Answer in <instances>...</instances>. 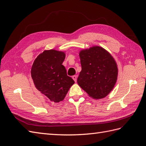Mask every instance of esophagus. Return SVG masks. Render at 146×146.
I'll list each match as a JSON object with an SVG mask.
<instances>
[{
    "label": "esophagus",
    "instance_id": "esophagus-1",
    "mask_svg": "<svg viewBox=\"0 0 146 146\" xmlns=\"http://www.w3.org/2000/svg\"><path fill=\"white\" fill-rule=\"evenodd\" d=\"M72 78L73 79V80L75 81V82H76V79H77V76L76 75H74L72 76Z\"/></svg>",
    "mask_w": 146,
    "mask_h": 146
}]
</instances>
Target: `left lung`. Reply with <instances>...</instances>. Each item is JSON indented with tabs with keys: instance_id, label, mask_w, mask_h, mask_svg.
<instances>
[{
	"instance_id": "1",
	"label": "left lung",
	"mask_w": 146,
	"mask_h": 146,
	"mask_svg": "<svg viewBox=\"0 0 146 146\" xmlns=\"http://www.w3.org/2000/svg\"><path fill=\"white\" fill-rule=\"evenodd\" d=\"M79 56L81 71L78 84L90 97L103 99L111 93L116 83V62L110 53L100 46L81 50Z\"/></svg>"
}]
</instances>
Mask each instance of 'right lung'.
Here are the masks:
<instances>
[{
  "label": "right lung",
  "mask_w": 146,
  "mask_h": 146,
  "mask_svg": "<svg viewBox=\"0 0 146 146\" xmlns=\"http://www.w3.org/2000/svg\"><path fill=\"white\" fill-rule=\"evenodd\" d=\"M65 56L62 51L46 50L37 56L32 66L31 76L35 88L54 103L63 101L74 83L62 65Z\"/></svg>",
  "instance_id": "1"
}]
</instances>
